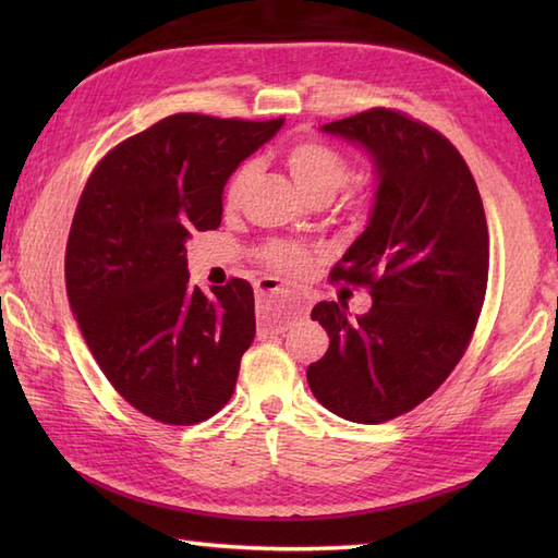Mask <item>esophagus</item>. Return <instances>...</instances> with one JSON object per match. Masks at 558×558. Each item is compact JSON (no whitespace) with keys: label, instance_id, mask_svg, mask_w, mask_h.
I'll return each mask as SVG.
<instances>
[{"label":"esophagus","instance_id":"esophagus-1","mask_svg":"<svg viewBox=\"0 0 558 558\" xmlns=\"http://www.w3.org/2000/svg\"><path fill=\"white\" fill-rule=\"evenodd\" d=\"M256 298H258V318H260L258 333L260 336L286 333L292 318H298L302 314L300 300L272 278H264L258 282Z\"/></svg>","mask_w":558,"mask_h":558}]
</instances>
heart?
<instances>
[{
  "instance_id": "b5f03b06",
  "label": "heart",
  "mask_w": 558,
  "mask_h": 558,
  "mask_svg": "<svg viewBox=\"0 0 558 558\" xmlns=\"http://www.w3.org/2000/svg\"><path fill=\"white\" fill-rule=\"evenodd\" d=\"M286 162L292 180L298 182V186L310 201H330L350 177V160L345 153L316 138L292 144L286 153ZM254 162H244L230 177L228 186H225V204L230 208L240 204L248 182L254 180ZM264 260L270 268L282 272H300L306 266V254L294 244L276 242L264 248Z\"/></svg>"
}]
</instances>
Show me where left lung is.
<instances>
[{
	"label": "left lung",
	"instance_id": "left-lung-1",
	"mask_svg": "<svg viewBox=\"0 0 558 558\" xmlns=\"http://www.w3.org/2000/svg\"><path fill=\"white\" fill-rule=\"evenodd\" d=\"M374 162L369 222L330 280L369 288L372 310L318 302L328 352L310 364L314 398L342 420L381 424L417 408L456 369L484 304L489 232L458 148L412 117L374 108L324 124Z\"/></svg>",
	"mask_w": 558,
	"mask_h": 558
}]
</instances>
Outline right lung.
Segmentation results:
<instances>
[{"mask_svg": "<svg viewBox=\"0 0 558 558\" xmlns=\"http://www.w3.org/2000/svg\"><path fill=\"white\" fill-rule=\"evenodd\" d=\"M286 120L182 112L105 156L83 189L66 242L71 312L102 374L162 424L213 417L234 393L256 336L246 280L189 286L186 240L216 230L230 174Z\"/></svg>", "mask_w": 558, "mask_h": 558, "instance_id": "add662e5", "label": "right lung"}]
</instances>
